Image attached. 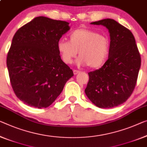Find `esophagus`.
<instances>
[{"mask_svg":"<svg viewBox=\"0 0 147 147\" xmlns=\"http://www.w3.org/2000/svg\"><path fill=\"white\" fill-rule=\"evenodd\" d=\"M74 75H77V74H78V73H80V71H78V70H76V69H74Z\"/></svg>","mask_w":147,"mask_h":147,"instance_id":"esophagus-1","label":"esophagus"}]
</instances>
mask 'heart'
I'll return each instance as SVG.
<instances>
[{
	"label": "heart",
	"instance_id": "obj_1",
	"mask_svg": "<svg viewBox=\"0 0 147 147\" xmlns=\"http://www.w3.org/2000/svg\"><path fill=\"white\" fill-rule=\"evenodd\" d=\"M57 49L62 60L71 64L77 54L80 56L77 64L91 68H98L104 64L108 57L110 43L108 38L96 31L88 28H80L69 34V40L60 39Z\"/></svg>",
	"mask_w": 147,
	"mask_h": 147
}]
</instances>
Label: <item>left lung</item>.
I'll list each match as a JSON object with an SVG mask.
<instances>
[{
	"mask_svg": "<svg viewBox=\"0 0 147 147\" xmlns=\"http://www.w3.org/2000/svg\"><path fill=\"white\" fill-rule=\"evenodd\" d=\"M108 29L110 42L108 59L95 71L88 73L85 92L91 102L101 108L118 107L132 94L141 67V56L134 35L112 19L91 23Z\"/></svg>",
	"mask_w": 147,
	"mask_h": 147,
	"instance_id": "left-lung-1",
	"label": "left lung"
}]
</instances>
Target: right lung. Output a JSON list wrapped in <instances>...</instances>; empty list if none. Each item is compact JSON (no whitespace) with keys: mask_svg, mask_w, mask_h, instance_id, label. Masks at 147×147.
<instances>
[{"mask_svg":"<svg viewBox=\"0 0 147 147\" xmlns=\"http://www.w3.org/2000/svg\"><path fill=\"white\" fill-rule=\"evenodd\" d=\"M69 28L67 22L39 16L13 36L6 59L9 77L16 95L29 107H49L74 76L57 49Z\"/></svg>","mask_w":147,"mask_h":147,"instance_id":"right-lung-1","label":"right lung"}]
</instances>
